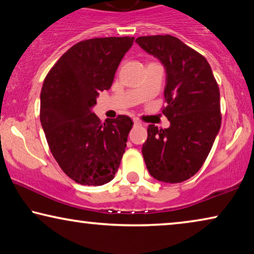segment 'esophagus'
<instances>
[{"instance_id":"obj_1","label":"esophagus","mask_w":254,"mask_h":254,"mask_svg":"<svg viewBox=\"0 0 254 254\" xmlns=\"http://www.w3.org/2000/svg\"><path fill=\"white\" fill-rule=\"evenodd\" d=\"M133 124H134V126H141V122H140L139 120L134 119V120H133Z\"/></svg>"}]
</instances>
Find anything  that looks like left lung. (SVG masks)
<instances>
[{
    "label": "left lung",
    "instance_id": "1",
    "mask_svg": "<svg viewBox=\"0 0 254 254\" xmlns=\"http://www.w3.org/2000/svg\"><path fill=\"white\" fill-rule=\"evenodd\" d=\"M135 42L165 68L163 113L170 121L164 130L147 128L143 160L155 179L183 183L202 168L220 130L219 86L207 60L177 37L140 36Z\"/></svg>",
    "mask_w": 254,
    "mask_h": 254
}]
</instances>
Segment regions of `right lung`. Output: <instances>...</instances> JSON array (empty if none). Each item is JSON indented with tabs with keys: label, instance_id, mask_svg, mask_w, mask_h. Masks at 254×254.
Instances as JSON below:
<instances>
[{
	"label": "right lung",
	"instance_id": "add662e5",
	"mask_svg": "<svg viewBox=\"0 0 254 254\" xmlns=\"http://www.w3.org/2000/svg\"><path fill=\"white\" fill-rule=\"evenodd\" d=\"M134 37L78 42L45 77L40 120L57 163L75 183L101 186L114 179L132 126L127 115L101 124L92 113L100 91L109 90Z\"/></svg>",
	"mask_w": 254,
	"mask_h": 254
}]
</instances>
